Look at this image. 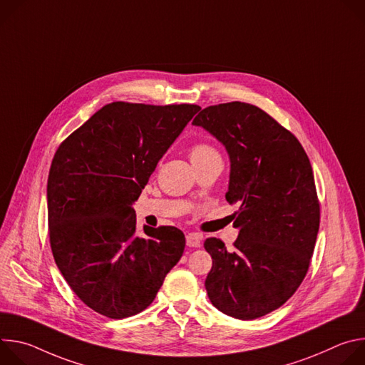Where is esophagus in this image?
I'll use <instances>...</instances> for the list:
<instances>
[{
    "instance_id": "34e87169",
    "label": "esophagus",
    "mask_w": 365,
    "mask_h": 365,
    "mask_svg": "<svg viewBox=\"0 0 365 365\" xmlns=\"http://www.w3.org/2000/svg\"><path fill=\"white\" fill-rule=\"evenodd\" d=\"M200 242H202V235L197 234V232H189L186 235V245L187 247H200Z\"/></svg>"
}]
</instances>
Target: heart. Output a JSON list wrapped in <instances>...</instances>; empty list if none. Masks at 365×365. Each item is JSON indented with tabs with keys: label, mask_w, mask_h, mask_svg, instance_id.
Returning a JSON list of instances; mask_svg holds the SVG:
<instances>
[{
	"label": "heart",
	"mask_w": 365,
	"mask_h": 365,
	"mask_svg": "<svg viewBox=\"0 0 365 365\" xmlns=\"http://www.w3.org/2000/svg\"><path fill=\"white\" fill-rule=\"evenodd\" d=\"M190 162L192 165L193 163H199V162H203L206 159L210 158H214V155H220L218 151L211 147L210 144H205V143H199V144H195L192 148H190Z\"/></svg>",
	"instance_id": "1"
}]
</instances>
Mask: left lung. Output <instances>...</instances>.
Wrapping results in <instances>:
<instances>
[{"label":"left lung","instance_id":"1","mask_svg":"<svg viewBox=\"0 0 365 365\" xmlns=\"http://www.w3.org/2000/svg\"><path fill=\"white\" fill-rule=\"evenodd\" d=\"M230 155L225 199L238 203L235 250L207 238V297L222 314L251 321L280 307L303 282L319 231L314 172L299 140L245 102L202 110L192 123Z\"/></svg>","mask_w":365,"mask_h":365}]
</instances>
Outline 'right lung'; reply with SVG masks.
I'll list each match as a JSON object with an SVG mask.
<instances>
[{
    "mask_svg": "<svg viewBox=\"0 0 365 365\" xmlns=\"http://www.w3.org/2000/svg\"><path fill=\"white\" fill-rule=\"evenodd\" d=\"M199 110L113 102L55 154L47 179L51 252L76 296L103 317L140 314L183 254L185 235L175 227L144 225L138 235L133 203Z\"/></svg>",
    "mask_w": 365,
    "mask_h": 365,
    "instance_id": "1",
    "label": "right lung"
}]
</instances>
